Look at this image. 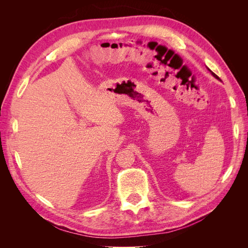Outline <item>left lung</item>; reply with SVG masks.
Segmentation results:
<instances>
[{"mask_svg":"<svg viewBox=\"0 0 248 248\" xmlns=\"http://www.w3.org/2000/svg\"><path fill=\"white\" fill-rule=\"evenodd\" d=\"M207 69H208V70H209V71H210V72H211V74H212V76H213V77H214V78H216V79H218V80H220V81H221V79H220V78H218V77H217V76H216V74H215V73H214V72H212V71H211V70H210V69H209V68H207Z\"/></svg>","mask_w":248,"mask_h":248,"instance_id":"8db88e82","label":"left lung"}]
</instances>
